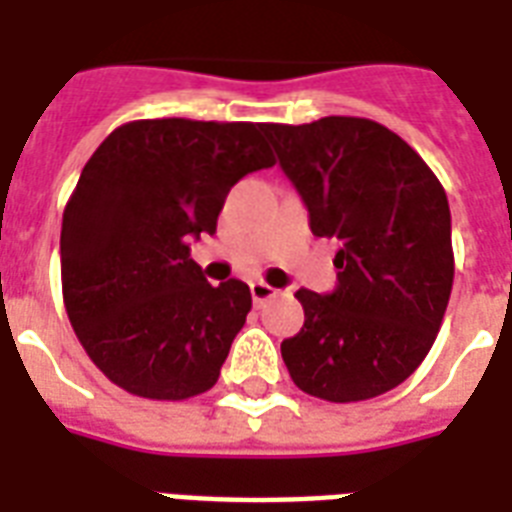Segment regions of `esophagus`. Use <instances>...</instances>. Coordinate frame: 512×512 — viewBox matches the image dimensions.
I'll return each instance as SVG.
<instances>
[{"mask_svg": "<svg viewBox=\"0 0 512 512\" xmlns=\"http://www.w3.org/2000/svg\"><path fill=\"white\" fill-rule=\"evenodd\" d=\"M249 292H252V300H255L257 305L268 303L271 297L279 295V289H273L271 284H265V281H252V284H249Z\"/></svg>", "mask_w": 512, "mask_h": 512, "instance_id": "obj_1", "label": "esophagus"}]
</instances>
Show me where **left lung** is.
<instances>
[{
  "mask_svg": "<svg viewBox=\"0 0 512 512\" xmlns=\"http://www.w3.org/2000/svg\"><path fill=\"white\" fill-rule=\"evenodd\" d=\"M311 231L340 241L337 289H297L305 324L281 342L308 396L350 404L382 396L436 342L454 281L444 185L388 127L358 116L265 124Z\"/></svg>",
  "mask_w": 512,
  "mask_h": 512,
  "instance_id": "obj_1",
  "label": "left lung"
}]
</instances>
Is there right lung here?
<instances>
[{
    "label": "right lung",
    "instance_id": "1",
    "mask_svg": "<svg viewBox=\"0 0 512 512\" xmlns=\"http://www.w3.org/2000/svg\"><path fill=\"white\" fill-rule=\"evenodd\" d=\"M265 124L140 119L84 164L63 212V303L92 364L132 396L183 401L220 377L252 308L239 279L212 287L191 241L225 196L273 167Z\"/></svg>",
    "mask_w": 512,
    "mask_h": 512
}]
</instances>
